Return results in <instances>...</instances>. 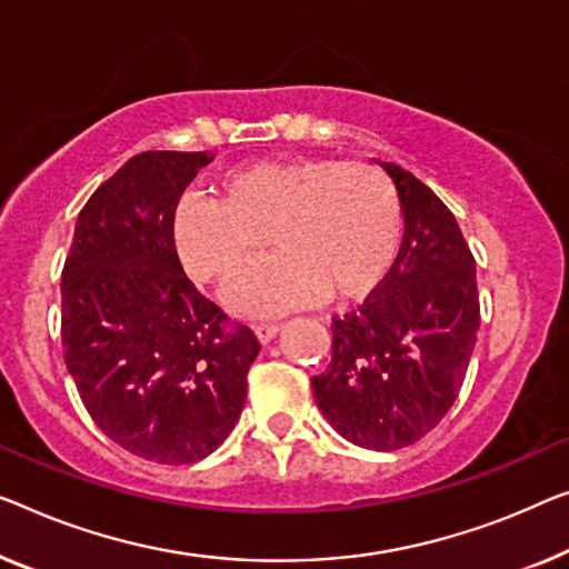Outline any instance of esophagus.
<instances>
[{
	"instance_id": "esophagus-1",
	"label": "esophagus",
	"mask_w": 569,
	"mask_h": 569,
	"mask_svg": "<svg viewBox=\"0 0 569 569\" xmlns=\"http://www.w3.org/2000/svg\"><path fill=\"white\" fill-rule=\"evenodd\" d=\"M278 332H281V325H276V321H258L256 325V335L260 342H270Z\"/></svg>"
}]
</instances>
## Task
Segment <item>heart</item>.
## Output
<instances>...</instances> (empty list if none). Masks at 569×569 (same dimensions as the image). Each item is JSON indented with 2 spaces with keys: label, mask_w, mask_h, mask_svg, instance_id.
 <instances>
[{
  "label": "heart",
  "mask_w": 569,
  "mask_h": 569,
  "mask_svg": "<svg viewBox=\"0 0 569 569\" xmlns=\"http://www.w3.org/2000/svg\"><path fill=\"white\" fill-rule=\"evenodd\" d=\"M217 199L183 197L173 211V242L201 283H227L258 258H273L237 278L230 303L240 313L276 317L329 296H368L401 248V199L370 163L337 158H270L224 171Z\"/></svg>",
  "instance_id": "heart-1"
}]
</instances>
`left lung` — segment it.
Segmentation results:
<instances>
[{"label":"left lung","mask_w":569,"mask_h":569,"mask_svg":"<svg viewBox=\"0 0 569 569\" xmlns=\"http://www.w3.org/2000/svg\"><path fill=\"white\" fill-rule=\"evenodd\" d=\"M380 168L401 199V250L366 303L332 319V360L311 388L347 442L391 452L419 442L452 409L478 339L480 299L452 211L413 173Z\"/></svg>","instance_id":"8db88e82"}]
</instances>
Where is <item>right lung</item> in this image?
I'll return each instance as SVG.
<instances>
[{
    "instance_id": "right-lung-1",
    "label": "right lung",
    "mask_w": 569,
    "mask_h": 569,
    "mask_svg": "<svg viewBox=\"0 0 569 569\" xmlns=\"http://www.w3.org/2000/svg\"><path fill=\"white\" fill-rule=\"evenodd\" d=\"M209 152L148 150L91 193L61 276L63 360L89 417L142 460L191 465L234 429L260 342L183 273L173 211Z\"/></svg>"
}]
</instances>
